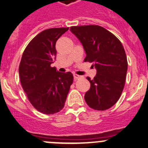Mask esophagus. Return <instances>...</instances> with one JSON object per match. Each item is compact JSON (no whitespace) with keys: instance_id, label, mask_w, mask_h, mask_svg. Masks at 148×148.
I'll list each match as a JSON object with an SVG mask.
<instances>
[{"instance_id":"esophagus-1","label":"esophagus","mask_w":148,"mask_h":148,"mask_svg":"<svg viewBox=\"0 0 148 148\" xmlns=\"http://www.w3.org/2000/svg\"><path fill=\"white\" fill-rule=\"evenodd\" d=\"M73 76H74V79H75V80H78V79H80V78H81V77H82V76H81V75H77V74H74V75H73Z\"/></svg>"}]
</instances>
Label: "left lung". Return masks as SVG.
<instances>
[{
    "instance_id": "left-lung-1",
    "label": "left lung",
    "mask_w": 148,
    "mask_h": 148,
    "mask_svg": "<svg viewBox=\"0 0 148 148\" xmlns=\"http://www.w3.org/2000/svg\"><path fill=\"white\" fill-rule=\"evenodd\" d=\"M86 53L85 62L92 63L97 75L85 93L87 105L104 111L117 102L125 85L128 62L121 42L115 35L99 25L71 27Z\"/></svg>"
}]
</instances>
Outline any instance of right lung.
<instances>
[{
    "label": "right lung",
    "mask_w": 148,
    "mask_h": 148,
    "mask_svg": "<svg viewBox=\"0 0 148 148\" xmlns=\"http://www.w3.org/2000/svg\"><path fill=\"white\" fill-rule=\"evenodd\" d=\"M69 27L51 28L33 38L25 48L20 66V82L32 105L44 114L60 112L73 82L71 72L51 67L56 56V43Z\"/></svg>",
    "instance_id": "add662e5"
}]
</instances>
